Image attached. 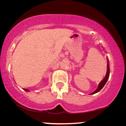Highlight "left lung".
<instances>
[{
    "mask_svg": "<svg viewBox=\"0 0 126 126\" xmlns=\"http://www.w3.org/2000/svg\"><path fill=\"white\" fill-rule=\"evenodd\" d=\"M109 75H110L109 63V61H108V70H107V72H106V77H105V78H104L102 80V81L100 82V83H99V86H98V87H97V89H96L95 91L94 92L92 93V94H96V93L99 92L100 91V90L103 88L104 86H105V84H106V83L107 82V81H108V79H109Z\"/></svg>",
    "mask_w": 126,
    "mask_h": 126,
    "instance_id": "8db88e82",
    "label": "left lung"
}]
</instances>
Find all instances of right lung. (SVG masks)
Masks as SVG:
<instances>
[{
  "label": "right lung",
  "mask_w": 126,
  "mask_h": 126,
  "mask_svg": "<svg viewBox=\"0 0 126 126\" xmlns=\"http://www.w3.org/2000/svg\"><path fill=\"white\" fill-rule=\"evenodd\" d=\"M24 90V91H27V92H29V91L28 89H23Z\"/></svg>",
  "instance_id": "add662e5"
}]
</instances>
